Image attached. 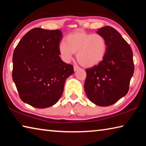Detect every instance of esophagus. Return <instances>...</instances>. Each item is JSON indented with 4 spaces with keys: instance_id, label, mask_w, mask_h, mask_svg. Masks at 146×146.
<instances>
[{
    "instance_id": "esophagus-1",
    "label": "esophagus",
    "mask_w": 146,
    "mask_h": 146,
    "mask_svg": "<svg viewBox=\"0 0 146 146\" xmlns=\"http://www.w3.org/2000/svg\"><path fill=\"white\" fill-rule=\"evenodd\" d=\"M73 69H74V71H77L78 70H79V69H80V68H79L78 66H76V65H74V66H73Z\"/></svg>"
}]
</instances>
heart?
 Returning a JSON list of instances; mask_svg holds the SVG:
<instances>
[{"mask_svg":"<svg viewBox=\"0 0 146 146\" xmlns=\"http://www.w3.org/2000/svg\"><path fill=\"white\" fill-rule=\"evenodd\" d=\"M107 50L104 37L99 34H90L76 31L69 34L66 43L58 46V52L65 62L71 60L73 54L76 53V59L84 67L91 68L103 60Z\"/></svg>","mask_w":146,"mask_h":146,"instance_id":"1","label":"heart"}]
</instances>
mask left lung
I'll return each instance as SVG.
<instances>
[{
    "label": "left lung",
    "instance_id": "left-lung-1",
    "mask_svg": "<svg viewBox=\"0 0 146 146\" xmlns=\"http://www.w3.org/2000/svg\"><path fill=\"white\" fill-rule=\"evenodd\" d=\"M97 33L104 37L107 50L100 63L86 70L84 90L91 102L104 107L127 93L135 66L131 48L115 29L105 26Z\"/></svg>",
    "mask_w": 146,
    "mask_h": 146
}]
</instances>
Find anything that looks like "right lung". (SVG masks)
Here are the masks:
<instances>
[{"label":"right lung","mask_w":146,"mask_h":146,"mask_svg":"<svg viewBox=\"0 0 146 146\" xmlns=\"http://www.w3.org/2000/svg\"><path fill=\"white\" fill-rule=\"evenodd\" d=\"M59 29L35 28L24 35L15 49L12 77L21 99L36 108L51 107L63 93L73 66L62 60Z\"/></svg>","instance_id":"obj_1"}]
</instances>
